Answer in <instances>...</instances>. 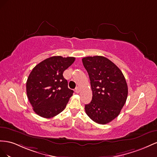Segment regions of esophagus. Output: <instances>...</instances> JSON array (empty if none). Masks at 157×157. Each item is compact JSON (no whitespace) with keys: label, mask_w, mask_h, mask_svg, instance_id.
Here are the masks:
<instances>
[{"label":"esophagus","mask_w":157,"mask_h":157,"mask_svg":"<svg viewBox=\"0 0 157 157\" xmlns=\"http://www.w3.org/2000/svg\"><path fill=\"white\" fill-rule=\"evenodd\" d=\"M75 91L76 93H79L80 92V88L79 87H76V89H75Z\"/></svg>","instance_id":"esophagus-1"}]
</instances>
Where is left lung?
<instances>
[{"mask_svg": "<svg viewBox=\"0 0 157 157\" xmlns=\"http://www.w3.org/2000/svg\"><path fill=\"white\" fill-rule=\"evenodd\" d=\"M91 81L93 97L85 106L87 116L94 122L106 124L116 118L126 103L128 86L118 66L101 56L82 59Z\"/></svg>", "mask_w": 157, "mask_h": 157, "instance_id": "8db88e82", "label": "left lung"}]
</instances>
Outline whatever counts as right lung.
<instances>
[{"instance_id": "add662e5", "label": "right lung", "mask_w": 157, "mask_h": 157, "mask_svg": "<svg viewBox=\"0 0 157 157\" xmlns=\"http://www.w3.org/2000/svg\"><path fill=\"white\" fill-rule=\"evenodd\" d=\"M74 57L55 56L35 66L26 82V92L37 114L51 118L66 108L73 90L68 87L63 72L75 61Z\"/></svg>"}]
</instances>
